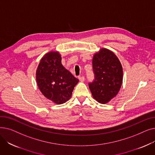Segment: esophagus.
Instances as JSON below:
<instances>
[{
  "label": "esophagus",
  "mask_w": 155,
  "mask_h": 155,
  "mask_svg": "<svg viewBox=\"0 0 155 155\" xmlns=\"http://www.w3.org/2000/svg\"><path fill=\"white\" fill-rule=\"evenodd\" d=\"M78 79H79V80L80 81V82H84V81L85 80V77L84 76L78 77Z\"/></svg>",
  "instance_id": "esophagus-1"
}]
</instances>
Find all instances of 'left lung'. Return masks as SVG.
<instances>
[{
  "instance_id": "8db88e82",
  "label": "left lung",
  "mask_w": 155,
  "mask_h": 155,
  "mask_svg": "<svg viewBox=\"0 0 155 155\" xmlns=\"http://www.w3.org/2000/svg\"><path fill=\"white\" fill-rule=\"evenodd\" d=\"M95 80L88 84L94 99L101 104L109 102L118 94L123 83V70L117 56L106 48L94 54L92 60Z\"/></svg>"
}]
</instances>
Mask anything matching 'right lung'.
I'll use <instances>...</instances> for the list:
<instances>
[{
	"label": "right lung",
	"instance_id": "add662e5",
	"mask_svg": "<svg viewBox=\"0 0 155 155\" xmlns=\"http://www.w3.org/2000/svg\"><path fill=\"white\" fill-rule=\"evenodd\" d=\"M36 82L43 95L56 104L68 101L79 80L61 64L58 51L45 54L38 64L36 73Z\"/></svg>",
	"mask_w": 155,
	"mask_h": 155
}]
</instances>
